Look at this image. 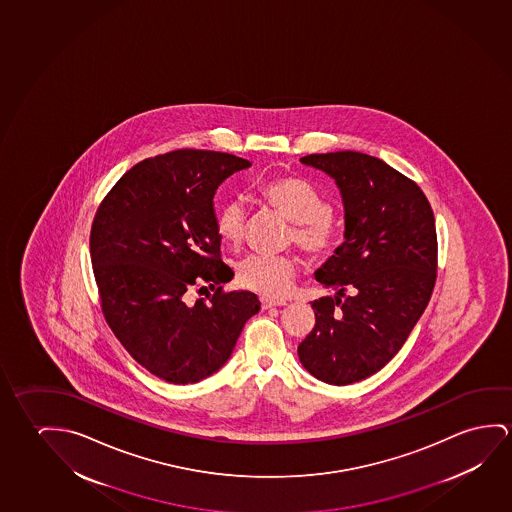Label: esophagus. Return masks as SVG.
<instances>
[{
  "mask_svg": "<svg viewBox=\"0 0 512 512\" xmlns=\"http://www.w3.org/2000/svg\"><path fill=\"white\" fill-rule=\"evenodd\" d=\"M260 303H262V308L284 307V305H287L285 299L271 298V296H262Z\"/></svg>",
  "mask_w": 512,
  "mask_h": 512,
  "instance_id": "esophagus-1",
  "label": "esophagus"
}]
</instances>
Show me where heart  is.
<instances>
[{
    "label": "heart",
    "mask_w": 512,
    "mask_h": 512,
    "mask_svg": "<svg viewBox=\"0 0 512 512\" xmlns=\"http://www.w3.org/2000/svg\"><path fill=\"white\" fill-rule=\"evenodd\" d=\"M262 197L275 205L285 218L294 221L292 239L303 252L323 257L337 243V227L331 207L317 189L298 177H278L262 186ZM246 209L239 200L223 205L216 218L221 239L228 244L243 241ZM298 271V259L291 253H253L239 262L237 280L253 291L269 296L284 294Z\"/></svg>",
    "instance_id": "heart-1"
}]
</instances>
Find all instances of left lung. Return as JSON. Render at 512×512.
Returning a JSON list of instances; mask_svg holds the SVG:
<instances>
[{
    "mask_svg": "<svg viewBox=\"0 0 512 512\" xmlns=\"http://www.w3.org/2000/svg\"><path fill=\"white\" fill-rule=\"evenodd\" d=\"M330 175L344 204V243L315 271L335 291L312 301L314 330L299 362L319 381L344 386L399 353L433 294L436 225L422 189L385 161L342 150L299 159Z\"/></svg>",
    "mask_w": 512,
    "mask_h": 512,
    "instance_id": "left-lung-1",
    "label": "left lung"
}]
</instances>
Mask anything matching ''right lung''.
Returning a JSON list of instances; mask_svg holds the SVG:
<instances>
[{
    "mask_svg": "<svg viewBox=\"0 0 512 512\" xmlns=\"http://www.w3.org/2000/svg\"><path fill=\"white\" fill-rule=\"evenodd\" d=\"M250 166L213 150L143 159L95 213L90 255L106 323L136 362L173 385L218 372L260 310L253 292L221 291L234 271L221 260L213 202L221 182ZM198 284L215 294L189 302Z\"/></svg>",
    "mask_w": 512,
    "mask_h": 512,
    "instance_id": "1",
    "label": "right lung"
}]
</instances>
